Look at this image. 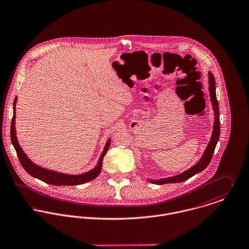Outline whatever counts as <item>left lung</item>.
I'll use <instances>...</instances> for the list:
<instances>
[{"label":"left lung","mask_w":249,"mask_h":249,"mask_svg":"<svg viewBox=\"0 0 249 249\" xmlns=\"http://www.w3.org/2000/svg\"><path fill=\"white\" fill-rule=\"evenodd\" d=\"M209 75V92H210V99L213 105V109L215 111V121H214V128H213V133H212V137L210 139V142L202 156V158L199 160V161L194 165L192 168H190L189 170L185 171L182 174H179L178 176L175 177H171L168 178H162V179H159V180H150L153 183L156 184H166V183H175V182H181L184 180H187L188 178H190L191 177L195 176L196 174L203 171L208 164L210 163L216 145L218 143V140L220 138V111H219V102L217 100V96H216V85H215V78L214 75L209 71L208 73Z\"/></svg>","instance_id":"obj_1"}]
</instances>
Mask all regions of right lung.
<instances>
[{"label":"right lung","mask_w":249,"mask_h":249,"mask_svg":"<svg viewBox=\"0 0 249 249\" xmlns=\"http://www.w3.org/2000/svg\"><path fill=\"white\" fill-rule=\"evenodd\" d=\"M16 101H17V97L14 100V111H13V117L11 120V126H10V138H11V142L16 150L17 156L19 158V160L21 162L22 166L24 167V169L28 172V174L44 182H47L49 184H53V185H79V184H83L88 181H90L92 179H94L101 172V168H102V161H103V158L107 152V150L110 147L111 144V140H109L105 146V149L99 159L98 161V165L96 166L94 169H92L91 171L85 173L82 175H77V176H70V175H66V174H61V173H57L53 171H50L47 170L45 168H41L39 166L34 164L33 162H31L27 157V155L23 152V150L21 149L17 138H16V131H15V105H16Z\"/></svg>","instance_id":"obj_1"}]
</instances>
